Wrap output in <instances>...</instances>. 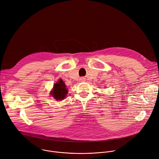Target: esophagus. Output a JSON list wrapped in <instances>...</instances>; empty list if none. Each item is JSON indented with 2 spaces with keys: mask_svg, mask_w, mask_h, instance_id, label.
Here are the masks:
<instances>
[{
  "mask_svg": "<svg viewBox=\"0 0 159 159\" xmlns=\"http://www.w3.org/2000/svg\"><path fill=\"white\" fill-rule=\"evenodd\" d=\"M80 82H85V79L84 78V77H82L80 79Z\"/></svg>",
  "mask_w": 159,
  "mask_h": 159,
  "instance_id": "obj_1",
  "label": "esophagus"
}]
</instances>
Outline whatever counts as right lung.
<instances>
[{"label":"right lung","mask_w":159,"mask_h":159,"mask_svg":"<svg viewBox=\"0 0 159 159\" xmlns=\"http://www.w3.org/2000/svg\"><path fill=\"white\" fill-rule=\"evenodd\" d=\"M67 92L68 90L66 88L65 83L62 79H60L57 83L54 84L50 94L56 100H62L66 97Z\"/></svg>","instance_id":"right-lung-1"}]
</instances>
